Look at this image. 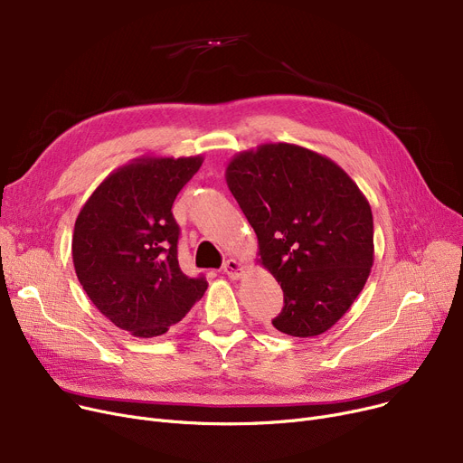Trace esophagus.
Listing matches in <instances>:
<instances>
[{
  "instance_id": "obj_1",
  "label": "esophagus",
  "mask_w": 463,
  "mask_h": 463,
  "mask_svg": "<svg viewBox=\"0 0 463 463\" xmlns=\"http://www.w3.org/2000/svg\"><path fill=\"white\" fill-rule=\"evenodd\" d=\"M244 270H246V266L241 264L240 260H236V259H229V260H225V264H223V272H225L231 279H238L241 274H244Z\"/></svg>"
}]
</instances>
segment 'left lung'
I'll return each mask as SVG.
<instances>
[{"instance_id":"obj_1","label":"left lung","mask_w":463,"mask_h":463,"mask_svg":"<svg viewBox=\"0 0 463 463\" xmlns=\"http://www.w3.org/2000/svg\"><path fill=\"white\" fill-rule=\"evenodd\" d=\"M227 185L283 288L276 330L313 337L353 306L373 264V215L342 166L297 144H260L227 166Z\"/></svg>"}]
</instances>
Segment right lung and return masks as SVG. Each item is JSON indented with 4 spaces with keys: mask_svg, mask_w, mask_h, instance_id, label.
Wrapping results in <instances>:
<instances>
[{
    "mask_svg": "<svg viewBox=\"0 0 463 463\" xmlns=\"http://www.w3.org/2000/svg\"><path fill=\"white\" fill-rule=\"evenodd\" d=\"M203 157H138L109 175L82 206L72 264L86 295L118 328L156 337L180 323L208 288L178 264L173 204Z\"/></svg>",
    "mask_w": 463,
    "mask_h": 463,
    "instance_id": "1",
    "label": "right lung"
}]
</instances>
